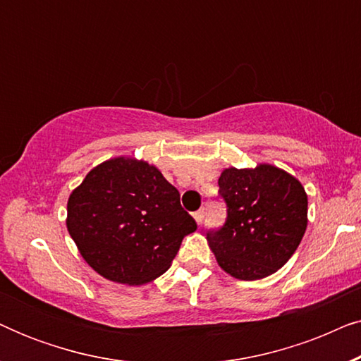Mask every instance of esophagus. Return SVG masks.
<instances>
[{
  "label": "esophagus",
  "instance_id": "34e87169",
  "mask_svg": "<svg viewBox=\"0 0 361 361\" xmlns=\"http://www.w3.org/2000/svg\"><path fill=\"white\" fill-rule=\"evenodd\" d=\"M194 219H195V221L197 224H202V220H204V209H200V210H197L195 214H194Z\"/></svg>",
  "mask_w": 361,
  "mask_h": 361
}]
</instances>
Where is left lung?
Listing matches in <instances>:
<instances>
[{
	"label": "left lung",
	"instance_id": "1",
	"mask_svg": "<svg viewBox=\"0 0 361 361\" xmlns=\"http://www.w3.org/2000/svg\"><path fill=\"white\" fill-rule=\"evenodd\" d=\"M228 207L224 228L207 233L216 263L231 278H268L288 263L307 228V194L293 174L259 162L221 171Z\"/></svg>",
	"mask_w": 361,
	"mask_h": 361
}]
</instances>
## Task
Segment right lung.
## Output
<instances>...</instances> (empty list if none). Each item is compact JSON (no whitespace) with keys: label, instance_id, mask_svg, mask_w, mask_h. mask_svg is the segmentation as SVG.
I'll return each mask as SVG.
<instances>
[{"label":"right lung","instance_id":"obj_1","mask_svg":"<svg viewBox=\"0 0 361 361\" xmlns=\"http://www.w3.org/2000/svg\"><path fill=\"white\" fill-rule=\"evenodd\" d=\"M66 225L93 271L128 286L164 274L184 236L197 230L179 190L154 164L131 156L88 172L68 197Z\"/></svg>","mask_w":361,"mask_h":361}]
</instances>
